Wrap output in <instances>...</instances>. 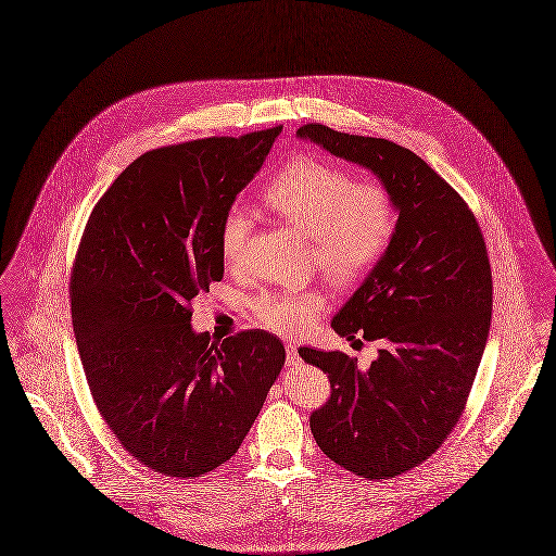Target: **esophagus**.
<instances>
[{
    "instance_id": "esophagus-1",
    "label": "esophagus",
    "mask_w": 556,
    "mask_h": 556,
    "mask_svg": "<svg viewBox=\"0 0 556 556\" xmlns=\"http://www.w3.org/2000/svg\"><path fill=\"white\" fill-rule=\"evenodd\" d=\"M286 353H288V359H286V364H288L290 368H299V346H296L294 342H286Z\"/></svg>"
}]
</instances>
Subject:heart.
I'll list each match as a JSON object with an SVG mask.
<instances>
[{
  "label": "heart",
  "instance_id": "1",
  "mask_svg": "<svg viewBox=\"0 0 556 556\" xmlns=\"http://www.w3.org/2000/svg\"><path fill=\"white\" fill-rule=\"evenodd\" d=\"M264 205L311 239L313 262L337 286L366 277L389 250L397 230V205L377 179H353L332 163L299 156L262 190ZM250 217L230 210L219 226V254L239 266ZM317 290L264 292L254 302L257 321L279 334H299L324 311Z\"/></svg>",
  "mask_w": 556,
  "mask_h": 556
}]
</instances>
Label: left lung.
Returning a JSON list of instances; mask_svg holds the SVG:
<instances>
[{
  "label": "left lung",
  "instance_id": "8db88e82",
  "mask_svg": "<svg viewBox=\"0 0 556 556\" xmlns=\"http://www.w3.org/2000/svg\"><path fill=\"white\" fill-rule=\"evenodd\" d=\"M299 137L370 169L397 205L389 250L332 319L349 341H379V357L359 370L341 351L299 349L332 384L311 415L317 446L362 478H395L431 457L466 408L491 326L486 245L468 203L415 152L317 123Z\"/></svg>",
  "mask_w": 556,
  "mask_h": 556
}]
</instances>
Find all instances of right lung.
<instances>
[{
    "mask_svg": "<svg viewBox=\"0 0 556 556\" xmlns=\"http://www.w3.org/2000/svg\"><path fill=\"white\" fill-rule=\"evenodd\" d=\"M283 127L141 154L99 199L70 300L88 389L146 468L197 478L228 462L281 372L264 330L210 344L192 300L224 277L219 226Z\"/></svg>",
    "mask_w": 556,
    "mask_h": 556,
    "instance_id": "1",
    "label": "right lung"
}]
</instances>
